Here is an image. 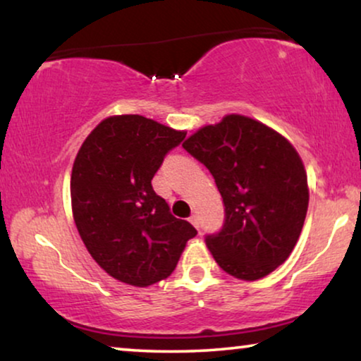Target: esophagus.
I'll return each instance as SVG.
<instances>
[{
    "mask_svg": "<svg viewBox=\"0 0 361 361\" xmlns=\"http://www.w3.org/2000/svg\"><path fill=\"white\" fill-rule=\"evenodd\" d=\"M189 221H190V224H192V225H194V226H195V228H197V230H199V216H197V215H192V216H190V219H189Z\"/></svg>",
    "mask_w": 361,
    "mask_h": 361,
    "instance_id": "esophagus-1",
    "label": "esophagus"
}]
</instances>
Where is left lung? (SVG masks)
Returning <instances> with one entry per match:
<instances>
[{
  "instance_id": "left-lung-1",
  "label": "left lung",
  "mask_w": 361,
  "mask_h": 361,
  "mask_svg": "<svg viewBox=\"0 0 361 361\" xmlns=\"http://www.w3.org/2000/svg\"><path fill=\"white\" fill-rule=\"evenodd\" d=\"M182 147L200 161L224 199L225 224L205 243L225 273L256 281L283 264L302 231L307 174L294 146L273 128L226 115Z\"/></svg>"
}]
</instances>
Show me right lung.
Segmentation results:
<instances>
[{"label": "right lung", "mask_w": 361, "mask_h": 361, "mask_svg": "<svg viewBox=\"0 0 361 361\" xmlns=\"http://www.w3.org/2000/svg\"><path fill=\"white\" fill-rule=\"evenodd\" d=\"M185 135L141 115H116L98 123L77 152L71 199L78 235L121 283L146 288L166 279L197 235L151 185Z\"/></svg>", "instance_id": "obj_1"}]
</instances>
